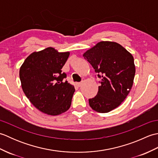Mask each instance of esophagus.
<instances>
[{"label": "esophagus", "instance_id": "obj_1", "mask_svg": "<svg viewBox=\"0 0 158 158\" xmlns=\"http://www.w3.org/2000/svg\"><path fill=\"white\" fill-rule=\"evenodd\" d=\"M83 81L82 82H79V83H77V85H78L79 87H81V85H82V84H83Z\"/></svg>", "mask_w": 158, "mask_h": 158}]
</instances>
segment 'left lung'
<instances>
[{
  "label": "left lung",
  "mask_w": 158,
  "mask_h": 158,
  "mask_svg": "<svg viewBox=\"0 0 158 158\" xmlns=\"http://www.w3.org/2000/svg\"><path fill=\"white\" fill-rule=\"evenodd\" d=\"M83 56L102 79L97 95L89 99V106L98 113L110 112L122 104L132 89L136 72L133 56L113 41H100Z\"/></svg>",
  "instance_id": "1"
}]
</instances>
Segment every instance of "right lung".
Segmentation results:
<instances>
[{
  "instance_id": "add662e5",
  "label": "right lung",
  "mask_w": 158,
  "mask_h": 158,
  "mask_svg": "<svg viewBox=\"0 0 158 158\" xmlns=\"http://www.w3.org/2000/svg\"><path fill=\"white\" fill-rule=\"evenodd\" d=\"M70 52H59L48 48L31 53L19 69V79L23 93L33 105L42 113L58 115L71 105L75 87L63 81L62 73Z\"/></svg>"
}]
</instances>
